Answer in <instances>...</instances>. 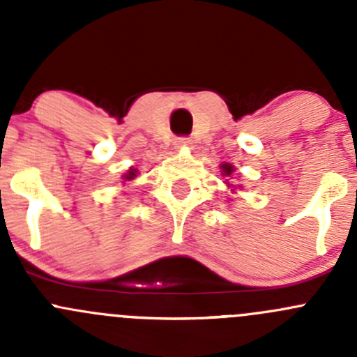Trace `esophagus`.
I'll use <instances>...</instances> for the list:
<instances>
[{"label":"esophagus","mask_w":357,"mask_h":357,"mask_svg":"<svg viewBox=\"0 0 357 357\" xmlns=\"http://www.w3.org/2000/svg\"><path fill=\"white\" fill-rule=\"evenodd\" d=\"M174 145H176V149H190V146H192V139H190V138H176Z\"/></svg>","instance_id":"obj_1"}]
</instances>
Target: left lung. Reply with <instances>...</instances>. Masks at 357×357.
<instances>
[{"label":"left lung","instance_id":"obj_1","mask_svg":"<svg viewBox=\"0 0 357 357\" xmlns=\"http://www.w3.org/2000/svg\"><path fill=\"white\" fill-rule=\"evenodd\" d=\"M221 172H222V176H228V178H231V174L233 172H235V167H233L231 164H221ZM228 186H233V185H229L228 183Z\"/></svg>","mask_w":357,"mask_h":357}]
</instances>
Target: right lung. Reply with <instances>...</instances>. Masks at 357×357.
Instances as JSON below:
<instances>
[{
	"label": "right lung",
	"instance_id": "add662e5",
	"mask_svg": "<svg viewBox=\"0 0 357 357\" xmlns=\"http://www.w3.org/2000/svg\"><path fill=\"white\" fill-rule=\"evenodd\" d=\"M136 174H138V171H136V169H129L128 172H126L124 176H122V179H124V181H132V179L136 178Z\"/></svg>",
	"mask_w": 357,
	"mask_h": 357
}]
</instances>
